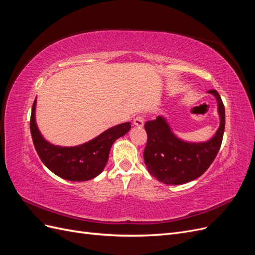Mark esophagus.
Segmentation results:
<instances>
[{
	"label": "esophagus",
	"mask_w": 255,
	"mask_h": 255,
	"mask_svg": "<svg viewBox=\"0 0 255 255\" xmlns=\"http://www.w3.org/2000/svg\"><path fill=\"white\" fill-rule=\"evenodd\" d=\"M143 123H144V117L143 116H137V117L134 119V125L136 126V127H139V128H141V127H143Z\"/></svg>",
	"instance_id": "34e87169"
}]
</instances>
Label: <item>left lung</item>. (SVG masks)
I'll use <instances>...</instances> for the list:
<instances>
[{
  "label": "left lung",
  "mask_w": 255,
  "mask_h": 255,
  "mask_svg": "<svg viewBox=\"0 0 255 255\" xmlns=\"http://www.w3.org/2000/svg\"><path fill=\"white\" fill-rule=\"evenodd\" d=\"M218 102L220 127L211 140L200 143L185 142L176 138L164 118L144 123L148 134L143 151L144 164L152 176L169 185H179L196 180L212 165L221 146L225 132V105L214 89L208 91Z\"/></svg>",
  "instance_id": "8db88e82"
}]
</instances>
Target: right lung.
Masks as SVG:
<instances>
[{"instance_id": "obj_1", "label": "right lung", "mask_w": 255, "mask_h": 255, "mask_svg": "<svg viewBox=\"0 0 255 255\" xmlns=\"http://www.w3.org/2000/svg\"><path fill=\"white\" fill-rule=\"evenodd\" d=\"M35 106L36 99L30 114L29 128L38 156L53 173L68 181H88L101 173L109 160L113 143L130 128V123L126 122L109 128L95 139L81 145L72 148L54 145L44 140L38 130Z\"/></svg>"}]
</instances>
